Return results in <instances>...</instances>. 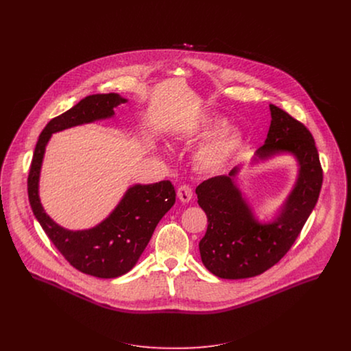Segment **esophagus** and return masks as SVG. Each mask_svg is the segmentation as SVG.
<instances>
[{
	"mask_svg": "<svg viewBox=\"0 0 351 351\" xmlns=\"http://www.w3.org/2000/svg\"><path fill=\"white\" fill-rule=\"evenodd\" d=\"M177 196L181 202H189L193 197V191L189 185H181L177 189Z\"/></svg>",
	"mask_w": 351,
	"mask_h": 351,
	"instance_id": "esophagus-1",
	"label": "esophagus"
}]
</instances>
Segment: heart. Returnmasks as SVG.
<instances>
[{
  "label": "heart",
  "mask_w": 351,
  "mask_h": 351,
  "mask_svg": "<svg viewBox=\"0 0 351 351\" xmlns=\"http://www.w3.org/2000/svg\"><path fill=\"white\" fill-rule=\"evenodd\" d=\"M224 125V119L217 116H205L184 135L186 141H197L217 131L201 145L196 152V160L201 167L209 170L223 169L242 149L243 139L241 132Z\"/></svg>",
  "instance_id": "b5f03b06"
}]
</instances>
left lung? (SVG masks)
I'll use <instances>...</instances> for the list:
<instances>
[{
  "mask_svg": "<svg viewBox=\"0 0 351 351\" xmlns=\"http://www.w3.org/2000/svg\"><path fill=\"white\" fill-rule=\"evenodd\" d=\"M271 123L265 145L254 160L289 152L299 163L296 184L280 215L259 223L243 199L234 177L217 176L196 188L208 228L199 243L201 261L215 276L226 280L249 278L274 266L295 243L315 208L323 182V170L313 136L308 128L281 108L270 104Z\"/></svg>",
  "mask_w": 351,
  "mask_h": 351,
  "instance_id": "obj_1",
  "label": "left lung"
}]
</instances>
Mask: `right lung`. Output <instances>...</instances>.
Instances as JSON below:
<instances>
[{
	"label": "right lung",
	"mask_w": 351,
	"mask_h": 351,
	"mask_svg": "<svg viewBox=\"0 0 351 351\" xmlns=\"http://www.w3.org/2000/svg\"><path fill=\"white\" fill-rule=\"evenodd\" d=\"M127 102L117 93L92 95L53 117L42 131L28 174V199L35 217L53 246L77 270L116 278L128 273L150 242L152 232L176 202L170 181L131 186L113 212L93 228L71 231L58 226L45 212L39 199V178L51 135L66 128L113 117L116 108Z\"/></svg>",
	"instance_id": "obj_1"
}]
</instances>
